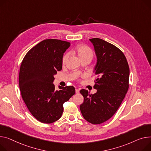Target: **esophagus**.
<instances>
[{
  "mask_svg": "<svg viewBox=\"0 0 151 151\" xmlns=\"http://www.w3.org/2000/svg\"><path fill=\"white\" fill-rule=\"evenodd\" d=\"M75 92H76V93H79V89H78V88H76V90H75Z\"/></svg>",
  "mask_w": 151,
  "mask_h": 151,
  "instance_id": "1",
  "label": "esophagus"
}]
</instances>
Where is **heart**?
I'll return each instance as SVG.
<instances>
[{
    "label": "heart",
    "mask_w": 151,
    "mask_h": 151,
    "mask_svg": "<svg viewBox=\"0 0 151 151\" xmlns=\"http://www.w3.org/2000/svg\"><path fill=\"white\" fill-rule=\"evenodd\" d=\"M76 52L80 58L81 59H83L85 58H90V59H92L93 56V53L92 52V50H91L90 47L88 46L84 45H79L76 47ZM69 56V53H65L63 57V63H64L67 59H68Z\"/></svg>",
    "instance_id": "obj_1"
}]
</instances>
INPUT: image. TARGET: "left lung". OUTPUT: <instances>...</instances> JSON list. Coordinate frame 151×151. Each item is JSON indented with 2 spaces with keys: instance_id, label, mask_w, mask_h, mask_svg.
<instances>
[{
  "instance_id": "1",
  "label": "left lung",
  "mask_w": 151,
  "mask_h": 151,
  "mask_svg": "<svg viewBox=\"0 0 151 151\" xmlns=\"http://www.w3.org/2000/svg\"><path fill=\"white\" fill-rule=\"evenodd\" d=\"M97 56L94 73L97 76L95 94L82 89L84 103L80 110L84 119L101 124L111 118L121 105L129 88V67L123 52L114 45L99 38L90 39Z\"/></svg>"
}]
</instances>
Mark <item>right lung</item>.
Masks as SVG:
<instances>
[{
    "label": "right lung",
    "instance_id": "1",
    "mask_svg": "<svg viewBox=\"0 0 151 151\" xmlns=\"http://www.w3.org/2000/svg\"><path fill=\"white\" fill-rule=\"evenodd\" d=\"M70 46L67 41L45 39L24 56L19 75L22 98L29 111L40 122H56L63 113V104L75 93L73 86L55 90L54 75L62 69L64 53Z\"/></svg>",
    "mask_w": 151,
    "mask_h": 151
}]
</instances>
